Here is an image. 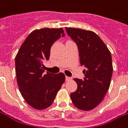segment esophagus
I'll use <instances>...</instances> for the list:
<instances>
[{
  "instance_id": "esophagus-1",
  "label": "esophagus",
  "mask_w": 128,
  "mask_h": 128,
  "mask_svg": "<svg viewBox=\"0 0 128 128\" xmlns=\"http://www.w3.org/2000/svg\"><path fill=\"white\" fill-rule=\"evenodd\" d=\"M72 78H70V77H68V76H66V81H70L71 80Z\"/></svg>"
}]
</instances>
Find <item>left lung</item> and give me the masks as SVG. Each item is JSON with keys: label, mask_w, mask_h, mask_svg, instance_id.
<instances>
[{"label": "left lung", "mask_w": 128, "mask_h": 128, "mask_svg": "<svg viewBox=\"0 0 128 128\" xmlns=\"http://www.w3.org/2000/svg\"><path fill=\"white\" fill-rule=\"evenodd\" d=\"M68 35L77 44L84 80L75 78L78 88L70 94L72 101L82 110H91L103 100L112 76L110 52L100 37L91 31L66 28Z\"/></svg>", "instance_id": "1"}]
</instances>
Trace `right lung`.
<instances>
[{"label":"right lung","mask_w":128,"mask_h":128,"mask_svg":"<svg viewBox=\"0 0 128 128\" xmlns=\"http://www.w3.org/2000/svg\"><path fill=\"white\" fill-rule=\"evenodd\" d=\"M62 28H42L28 35L15 58L16 73L20 91L27 103L43 110L51 105L65 82L63 73H44L43 62L49 59L50 48L60 37Z\"/></svg>","instance_id":"add662e5"}]
</instances>
